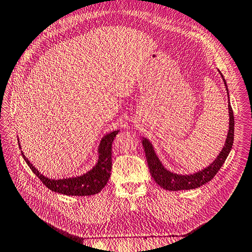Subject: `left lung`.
<instances>
[{
	"label": "left lung",
	"mask_w": 252,
	"mask_h": 252,
	"mask_svg": "<svg viewBox=\"0 0 252 252\" xmlns=\"http://www.w3.org/2000/svg\"><path fill=\"white\" fill-rule=\"evenodd\" d=\"M223 78V81L225 83V86L227 89L228 98H229V93H228V88L226 85V81L223 77V74L220 73ZM228 109H229V130H228V135L226 139L225 146L220 151L219 157L216 158V161L213 162L207 168L204 170L196 172L194 174L190 175H179L174 174L168 170H166L161 162L158 161V157L155 154L154 147L150 144V142L147 139H143L142 144L145 150V155H146L148 168L151 173V177L156 181V183L163 187L166 190H171V191H178V190H189L194 189L197 187H201L202 185L211 181L215 175L219 172L220 167L225 163L226 158L229 155V152L232 148L233 145V138H234V118H233V111L230 105L228 104Z\"/></svg>",
	"instance_id": "8db88e82"
}]
</instances>
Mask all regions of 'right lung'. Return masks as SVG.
<instances>
[{
  "instance_id": "add662e5",
  "label": "right lung",
  "mask_w": 252,
  "mask_h": 252,
  "mask_svg": "<svg viewBox=\"0 0 252 252\" xmlns=\"http://www.w3.org/2000/svg\"><path fill=\"white\" fill-rule=\"evenodd\" d=\"M118 130L113 131L106 135L101 141L100 148H98L100 157H98L97 164L90 171L78 178L65 180H50L45 178L43 174L34 168L33 165L28 161L24 155L22 154V156L32 172L41 180L45 186L52 191L66 195H93L100 192L109 180L112 165L111 147L114 136L118 134Z\"/></svg>"
}]
</instances>
